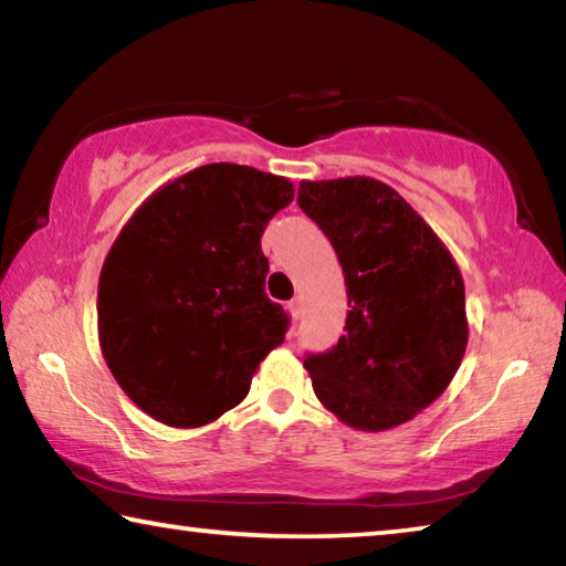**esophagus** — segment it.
<instances>
[{"label": "esophagus", "instance_id": "1", "mask_svg": "<svg viewBox=\"0 0 566 566\" xmlns=\"http://www.w3.org/2000/svg\"><path fill=\"white\" fill-rule=\"evenodd\" d=\"M286 312H290V317L297 322L300 319V312H302V302L300 300H292L290 304H286Z\"/></svg>", "mask_w": 566, "mask_h": 566}]
</instances>
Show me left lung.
Returning a JSON list of instances; mask_svg holds the SVG:
<instances>
[{"mask_svg":"<svg viewBox=\"0 0 566 566\" xmlns=\"http://www.w3.org/2000/svg\"><path fill=\"white\" fill-rule=\"evenodd\" d=\"M347 286L339 343L304 360L322 406L355 430L408 423L451 385L469 345L461 269L423 217L370 176L302 181Z\"/></svg>","mask_w":566,"mask_h":566,"instance_id":"8db88e82","label":"left lung"}]
</instances>
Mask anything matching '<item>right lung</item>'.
<instances>
[{
	"mask_svg": "<svg viewBox=\"0 0 566 566\" xmlns=\"http://www.w3.org/2000/svg\"><path fill=\"white\" fill-rule=\"evenodd\" d=\"M290 178L209 164L125 221L97 282V339L113 378L170 428H201L247 398L290 317L264 294L262 234Z\"/></svg>",
	"mask_w": 566,
	"mask_h": 566,
	"instance_id": "1",
	"label": "right lung"
}]
</instances>
